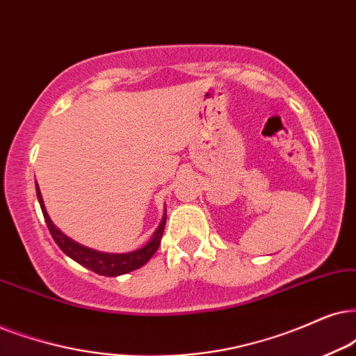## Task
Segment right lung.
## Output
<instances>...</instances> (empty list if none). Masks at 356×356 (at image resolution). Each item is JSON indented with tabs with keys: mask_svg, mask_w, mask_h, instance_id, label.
<instances>
[{
	"mask_svg": "<svg viewBox=\"0 0 356 356\" xmlns=\"http://www.w3.org/2000/svg\"><path fill=\"white\" fill-rule=\"evenodd\" d=\"M35 193H38L40 210H42L44 218H46L49 232H51L54 241L57 243L58 248L64 251L69 258L77 261L79 264H82V266L90 269V271L100 274V276L113 277V276H121V274H126V273H131L134 269L145 266L147 261L152 258V254L156 253L157 248H159L161 238H163L164 227H165V213L163 220H161L157 230L154 232V235H152L151 240L147 241L143 248H139L136 251H129V253H103V251L87 248V246L70 240L69 236L64 235V233L58 230L56 225L52 223L51 217H49L46 205H44L42 195H40L39 186H35Z\"/></svg>",
	"mask_w": 356,
	"mask_h": 356,
	"instance_id": "1",
	"label": "right lung"
}]
</instances>
